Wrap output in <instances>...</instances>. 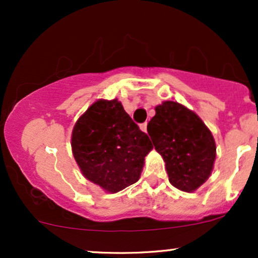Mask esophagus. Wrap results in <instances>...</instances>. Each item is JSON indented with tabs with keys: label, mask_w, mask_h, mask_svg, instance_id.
<instances>
[{
	"label": "esophagus",
	"mask_w": 258,
	"mask_h": 258,
	"mask_svg": "<svg viewBox=\"0 0 258 258\" xmlns=\"http://www.w3.org/2000/svg\"><path fill=\"white\" fill-rule=\"evenodd\" d=\"M147 125H148V123L144 122V123H142L141 126H139V127H141V130H142V131H143V132H147Z\"/></svg>",
	"instance_id": "esophagus-1"
}]
</instances>
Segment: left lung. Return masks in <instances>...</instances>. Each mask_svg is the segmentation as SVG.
<instances>
[{"instance_id": "8db88e82", "label": "left lung", "mask_w": 258, "mask_h": 258, "mask_svg": "<svg viewBox=\"0 0 258 258\" xmlns=\"http://www.w3.org/2000/svg\"><path fill=\"white\" fill-rule=\"evenodd\" d=\"M147 130L174 188L193 193L206 182L214 170L216 143L211 131L193 110L178 102L165 100L155 106V116Z\"/></svg>"}]
</instances>
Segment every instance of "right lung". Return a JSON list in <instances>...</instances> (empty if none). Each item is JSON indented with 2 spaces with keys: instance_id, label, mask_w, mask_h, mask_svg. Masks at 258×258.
<instances>
[{
  "instance_id": "right-lung-1",
  "label": "right lung",
  "mask_w": 258,
  "mask_h": 258,
  "mask_svg": "<svg viewBox=\"0 0 258 258\" xmlns=\"http://www.w3.org/2000/svg\"><path fill=\"white\" fill-rule=\"evenodd\" d=\"M72 149L85 178L117 193L141 177L150 139L117 99H98L76 121Z\"/></svg>"
}]
</instances>
